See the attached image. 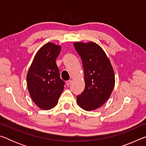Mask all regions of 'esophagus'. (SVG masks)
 Masks as SVG:
<instances>
[{"label": "esophagus", "instance_id": "1", "mask_svg": "<svg viewBox=\"0 0 146 146\" xmlns=\"http://www.w3.org/2000/svg\"><path fill=\"white\" fill-rule=\"evenodd\" d=\"M71 83V80H67V81H66V85H67V86H69V85H70Z\"/></svg>", "mask_w": 146, "mask_h": 146}]
</instances>
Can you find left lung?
Here are the masks:
<instances>
[{
	"instance_id": "obj_1",
	"label": "left lung",
	"mask_w": 146,
	"mask_h": 146,
	"mask_svg": "<svg viewBox=\"0 0 146 146\" xmlns=\"http://www.w3.org/2000/svg\"><path fill=\"white\" fill-rule=\"evenodd\" d=\"M73 45L82 59L85 80V89L76 97V102L86 111L95 110L110 98L115 86L114 71L97 44L76 42Z\"/></svg>"
}]
</instances>
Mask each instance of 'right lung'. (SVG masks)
<instances>
[{
	"label": "right lung",
	"mask_w": 146,
	"mask_h": 146,
	"mask_svg": "<svg viewBox=\"0 0 146 146\" xmlns=\"http://www.w3.org/2000/svg\"><path fill=\"white\" fill-rule=\"evenodd\" d=\"M61 47L49 42L39 49L27 74V86L35 104L42 110L55 107L65 82L60 78L56 59Z\"/></svg>",
	"instance_id": "1"
}]
</instances>
